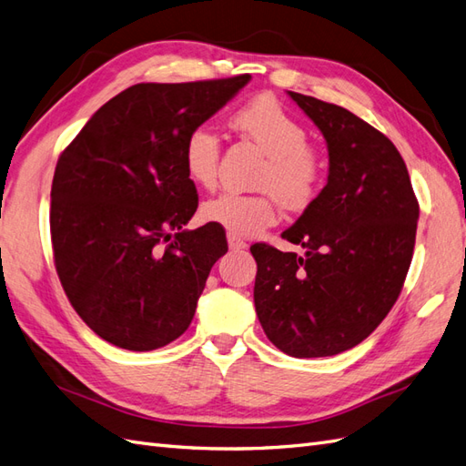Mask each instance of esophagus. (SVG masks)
<instances>
[{"label": "esophagus", "instance_id": "34e87169", "mask_svg": "<svg viewBox=\"0 0 466 466\" xmlns=\"http://www.w3.org/2000/svg\"><path fill=\"white\" fill-rule=\"evenodd\" d=\"M228 243H229V248H231V250H245V248L248 247L241 237H237V235H233V233L228 235Z\"/></svg>", "mask_w": 466, "mask_h": 466}]
</instances>
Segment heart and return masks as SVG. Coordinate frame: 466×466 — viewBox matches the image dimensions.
<instances>
[{"mask_svg":"<svg viewBox=\"0 0 466 466\" xmlns=\"http://www.w3.org/2000/svg\"><path fill=\"white\" fill-rule=\"evenodd\" d=\"M233 127L267 155L255 178L260 192H223L209 198L202 213L208 221L233 235L253 237L279 219V202L288 209H304L313 204L323 187L325 160L308 143L304 125L270 96H260L238 109L233 116ZM219 157V137L211 129L196 127L187 133L182 160L194 184L216 186Z\"/></svg>","mask_w":466,"mask_h":466,"instance_id":"heart-1","label":"heart"}]
</instances>
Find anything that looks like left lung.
I'll return each mask as SVG.
<instances>
[{"label": "left lung", "mask_w": 466, "mask_h": 466, "mask_svg": "<svg viewBox=\"0 0 466 466\" xmlns=\"http://www.w3.org/2000/svg\"><path fill=\"white\" fill-rule=\"evenodd\" d=\"M288 96L323 133L329 176L282 233L304 255L267 243L250 247L255 308L282 353L331 357L364 341L396 304L413 257L420 204L406 162L386 135L341 106Z\"/></svg>", "instance_id": "8db88e82"}]
</instances>
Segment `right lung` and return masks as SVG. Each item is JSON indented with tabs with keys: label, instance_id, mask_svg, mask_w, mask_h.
<instances>
[{
	"label": "right lung",
	"instance_id": "add662e5",
	"mask_svg": "<svg viewBox=\"0 0 466 466\" xmlns=\"http://www.w3.org/2000/svg\"><path fill=\"white\" fill-rule=\"evenodd\" d=\"M248 80L135 84L99 107L58 157L55 267L72 308L104 341L155 350L192 323L228 238L216 223L184 229L198 209L184 141Z\"/></svg>",
	"mask_w": 466,
	"mask_h": 466
}]
</instances>
